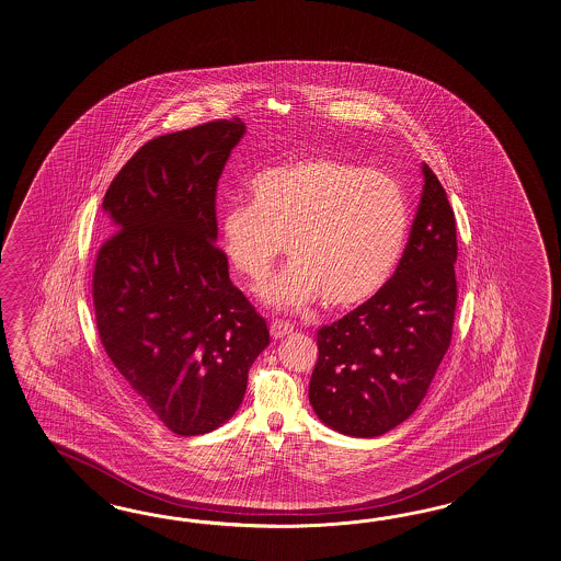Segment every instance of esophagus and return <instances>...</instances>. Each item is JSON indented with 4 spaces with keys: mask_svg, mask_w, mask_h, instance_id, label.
<instances>
[{
    "mask_svg": "<svg viewBox=\"0 0 561 561\" xmlns=\"http://www.w3.org/2000/svg\"><path fill=\"white\" fill-rule=\"evenodd\" d=\"M288 333H293V325L287 321H280V319H274L271 323V335L274 340H280V337H287Z\"/></svg>",
    "mask_w": 561,
    "mask_h": 561,
    "instance_id": "esophagus-1",
    "label": "esophagus"
}]
</instances>
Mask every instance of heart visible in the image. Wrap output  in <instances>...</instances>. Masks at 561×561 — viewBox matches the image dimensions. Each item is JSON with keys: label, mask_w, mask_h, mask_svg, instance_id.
<instances>
[{"label": "heart", "mask_w": 561, "mask_h": 561, "mask_svg": "<svg viewBox=\"0 0 561 561\" xmlns=\"http://www.w3.org/2000/svg\"><path fill=\"white\" fill-rule=\"evenodd\" d=\"M409 233L399 181L335 157L276 164L250 183V205L219 216V242L236 273L259 288L287 244L290 262L264 288L278 309L321 301L352 309L376 297L394 273Z\"/></svg>", "instance_id": "1"}]
</instances>
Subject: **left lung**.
Here are the masks:
<instances>
[{
  "label": "left lung",
  "instance_id": "1",
  "mask_svg": "<svg viewBox=\"0 0 561 561\" xmlns=\"http://www.w3.org/2000/svg\"><path fill=\"white\" fill-rule=\"evenodd\" d=\"M423 193L401 262L385 288L317 331L309 402L323 425L378 437L413 415L451 342L458 301L456 216L423 162Z\"/></svg>",
  "mask_w": 561,
  "mask_h": 561
}]
</instances>
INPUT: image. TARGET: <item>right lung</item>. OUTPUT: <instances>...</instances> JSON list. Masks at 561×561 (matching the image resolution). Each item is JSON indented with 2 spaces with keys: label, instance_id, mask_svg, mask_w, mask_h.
Returning <instances> with one entry per match:
<instances>
[{
  "label": "right lung",
  "instance_id": "obj_1",
  "mask_svg": "<svg viewBox=\"0 0 561 561\" xmlns=\"http://www.w3.org/2000/svg\"><path fill=\"white\" fill-rule=\"evenodd\" d=\"M245 124L209 122L146 142L103 197L93 273L101 344L176 435L221 427L248 370L271 344L266 321L233 287L217 248V181Z\"/></svg>",
  "mask_w": 561,
  "mask_h": 561
}]
</instances>
